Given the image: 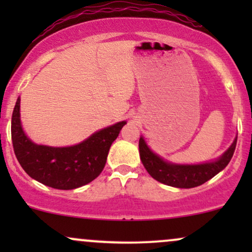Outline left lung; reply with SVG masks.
Instances as JSON below:
<instances>
[{
	"instance_id": "obj_1",
	"label": "left lung",
	"mask_w": 252,
	"mask_h": 252,
	"mask_svg": "<svg viewBox=\"0 0 252 252\" xmlns=\"http://www.w3.org/2000/svg\"><path fill=\"white\" fill-rule=\"evenodd\" d=\"M236 144L237 137L220 158L200 164H176L164 161L149 149L143 137H140L138 149L144 168L155 180L178 189H193L209 181L227 166L235 153Z\"/></svg>"
}]
</instances>
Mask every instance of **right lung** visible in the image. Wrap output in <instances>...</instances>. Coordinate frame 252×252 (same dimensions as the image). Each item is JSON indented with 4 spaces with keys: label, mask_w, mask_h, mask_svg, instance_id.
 Returning a JSON list of instances; mask_svg holds the SVG:
<instances>
[{
    "label": "right lung",
    "mask_w": 252,
    "mask_h": 252,
    "mask_svg": "<svg viewBox=\"0 0 252 252\" xmlns=\"http://www.w3.org/2000/svg\"><path fill=\"white\" fill-rule=\"evenodd\" d=\"M126 121L94 132L71 147H48L32 142L20 120V97L11 116V141L22 168L34 180L57 189H74L102 173L109 149Z\"/></svg>",
    "instance_id": "add662e5"
}]
</instances>
